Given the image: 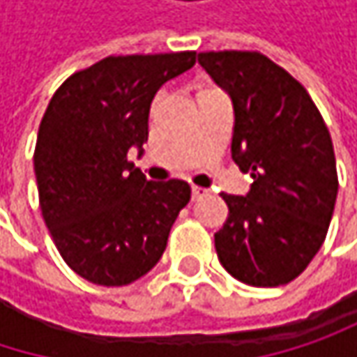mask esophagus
Here are the masks:
<instances>
[{
	"label": "esophagus",
	"mask_w": 357,
	"mask_h": 357,
	"mask_svg": "<svg viewBox=\"0 0 357 357\" xmlns=\"http://www.w3.org/2000/svg\"><path fill=\"white\" fill-rule=\"evenodd\" d=\"M206 194H208V190L198 188V185H192V200H198V198H202V196H206Z\"/></svg>",
	"instance_id": "obj_1"
}]
</instances>
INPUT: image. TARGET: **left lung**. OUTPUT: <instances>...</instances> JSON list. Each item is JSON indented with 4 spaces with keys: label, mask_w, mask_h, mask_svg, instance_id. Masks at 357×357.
Returning a JSON list of instances; mask_svg holds the SVG:
<instances>
[{
    "label": "left lung",
    "mask_w": 357,
    "mask_h": 357,
    "mask_svg": "<svg viewBox=\"0 0 357 357\" xmlns=\"http://www.w3.org/2000/svg\"><path fill=\"white\" fill-rule=\"evenodd\" d=\"M200 66L234 103L231 157L248 196L221 194L229 213L215 234L223 268L254 287L294 281L321 250L337 200L328 128L308 91L258 51H204Z\"/></svg>",
    "instance_id": "obj_1"
}]
</instances>
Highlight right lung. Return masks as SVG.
I'll use <instances>...</instances> for the list:
<instances>
[{
  "label": "right lung",
  "instance_id": "obj_1",
  "mask_svg": "<svg viewBox=\"0 0 357 357\" xmlns=\"http://www.w3.org/2000/svg\"><path fill=\"white\" fill-rule=\"evenodd\" d=\"M196 63V51L109 55L74 72L38 126V204L66 264L82 279L121 287L146 275L190 200L181 179L146 181L128 159L149 140L155 93Z\"/></svg>",
  "mask_w": 357,
  "mask_h": 357
}]
</instances>
